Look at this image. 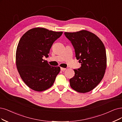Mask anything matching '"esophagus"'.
<instances>
[{
	"label": "esophagus",
	"mask_w": 122,
	"mask_h": 122,
	"mask_svg": "<svg viewBox=\"0 0 122 122\" xmlns=\"http://www.w3.org/2000/svg\"><path fill=\"white\" fill-rule=\"evenodd\" d=\"M66 70V68H62V67H61V71H65V70Z\"/></svg>",
	"instance_id": "34e87169"
}]
</instances>
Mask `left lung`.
Instances as JSON below:
<instances>
[{
  "mask_svg": "<svg viewBox=\"0 0 122 122\" xmlns=\"http://www.w3.org/2000/svg\"><path fill=\"white\" fill-rule=\"evenodd\" d=\"M64 34L74 48L76 59L81 63L80 68L74 69L75 75L69 80L70 86L78 92H88L104 76L107 68L104 45L97 36L86 30Z\"/></svg>",
  "mask_w": 122,
  "mask_h": 122,
  "instance_id": "8db88e82",
  "label": "left lung"
}]
</instances>
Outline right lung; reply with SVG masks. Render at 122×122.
<instances>
[{
	"mask_svg": "<svg viewBox=\"0 0 122 122\" xmlns=\"http://www.w3.org/2000/svg\"><path fill=\"white\" fill-rule=\"evenodd\" d=\"M62 34L38 27L27 31L20 40L15 55L16 68L24 82L35 91L51 87L60 72V67H51L43 58L48 57L53 43Z\"/></svg>",
	"mask_w": 122,
	"mask_h": 122,
	"instance_id": "add662e5",
	"label": "right lung"
}]
</instances>
